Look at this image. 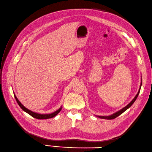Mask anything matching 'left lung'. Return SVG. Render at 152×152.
Here are the masks:
<instances>
[{
  "label": "left lung",
  "instance_id": "8db88e82",
  "mask_svg": "<svg viewBox=\"0 0 152 152\" xmlns=\"http://www.w3.org/2000/svg\"><path fill=\"white\" fill-rule=\"evenodd\" d=\"M141 86H142V84H140V89H139V92H138V93L137 94V95L135 96V97L133 98V99L132 100V101L130 102V103L128 105H126V106L125 107H124L123 109H122L121 110H120L119 111H118V112H116V113H114L113 115H110V116H98V117H99V118H104V119H107V120H111V119H114V118H116L117 117V116H118L119 115H121L122 113H124L125 111H126L127 109H128V108H129L130 107L132 106V104L134 103V102H135V101L136 100V99H137V98L138 97V95H139V93H140V87H141Z\"/></svg>",
  "mask_w": 152,
  "mask_h": 152
}]
</instances>
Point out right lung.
I'll return each mask as SVG.
<instances>
[{"mask_svg": "<svg viewBox=\"0 0 152 152\" xmlns=\"http://www.w3.org/2000/svg\"><path fill=\"white\" fill-rule=\"evenodd\" d=\"M14 96H15V100H16V101L17 102V104H19V105L20 107V108L22 109L23 111L26 112L28 114H29L30 115H31V116H32V117L36 118L37 119H48V118H53V117H54L56 115H57L59 113V111L61 110V108H59L58 110H57L56 111L52 113H50V114H45V115L39 114V113H34L33 111L29 110V109H28L27 108H26L22 104L20 103V102H19V100L17 99V98L16 97V96H15V94H14Z\"/></svg>", "mask_w": 152, "mask_h": 152, "instance_id": "1", "label": "right lung"}]
</instances>
